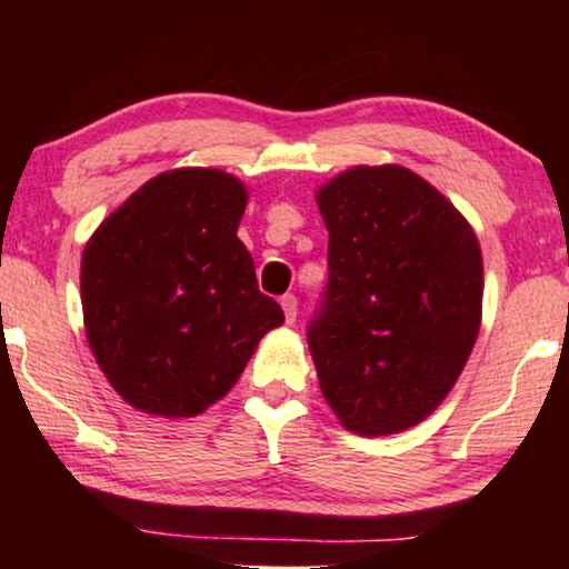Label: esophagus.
<instances>
[{"mask_svg": "<svg viewBox=\"0 0 569 569\" xmlns=\"http://www.w3.org/2000/svg\"><path fill=\"white\" fill-rule=\"evenodd\" d=\"M282 310H284L287 323H295V318H298V298H295V295H284Z\"/></svg>", "mask_w": 569, "mask_h": 569, "instance_id": "1", "label": "esophagus"}]
</instances>
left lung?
Listing matches in <instances>:
<instances>
[{
    "label": "left lung",
    "instance_id": "obj_1",
    "mask_svg": "<svg viewBox=\"0 0 569 569\" xmlns=\"http://www.w3.org/2000/svg\"><path fill=\"white\" fill-rule=\"evenodd\" d=\"M329 282L308 326L323 399L349 432H403L456 386L481 326L479 240L401 166H357L316 193Z\"/></svg>",
    "mask_w": 569,
    "mask_h": 569
}]
</instances>
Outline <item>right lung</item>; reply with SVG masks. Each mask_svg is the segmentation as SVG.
Wrapping results in <instances>:
<instances>
[{"label": "right lung", "mask_w": 569, "mask_h": 569, "mask_svg": "<svg viewBox=\"0 0 569 569\" xmlns=\"http://www.w3.org/2000/svg\"><path fill=\"white\" fill-rule=\"evenodd\" d=\"M248 191L217 168L154 176L82 253L84 331L108 383L154 417H197L284 323L238 238Z\"/></svg>", "instance_id": "add662e5"}]
</instances>
